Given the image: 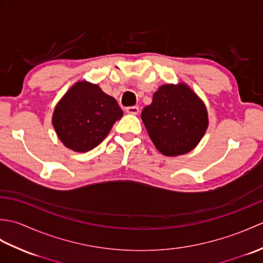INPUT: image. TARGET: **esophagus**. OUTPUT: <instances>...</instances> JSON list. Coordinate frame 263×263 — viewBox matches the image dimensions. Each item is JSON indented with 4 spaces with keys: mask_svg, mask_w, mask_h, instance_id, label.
<instances>
[{
    "mask_svg": "<svg viewBox=\"0 0 263 263\" xmlns=\"http://www.w3.org/2000/svg\"><path fill=\"white\" fill-rule=\"evenodd\" d=\"M126 113L131 115H137L139 113V107L138 106H130V107H126Z\"/></svg>",
    "mask_w": 263,
    "mask_h": 263,
    "instance_id": "34e87169",
    "label": "esophagus"
}]
</instances>
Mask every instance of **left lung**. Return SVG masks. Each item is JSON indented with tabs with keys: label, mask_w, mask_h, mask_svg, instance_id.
Returning a JSON list of instances; mask_svg holds the SVG:
<instances>
[{
	"label": "left lung",
	"mask_w": 263,
	"mask_h": 263,
	"mask_svg": "<svg viewBox=\"0 0 263 263\" xmlns=\"http://www.w3.org/2000/svg\"><path fill=\"white\" fill-rule=\"evenodd\" d=\"M141 119L155 147L168 157L191 152L209 124L202 99L184 82L160 86Z\"/></svg>",
	"instance_id": "1"
}]
</instances>
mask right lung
<instances>
[{
    "instance_id": "add662e5",
    "label": "right lung",
    "mask_w": 263,
    "mask_h": 263,
    "mask_svg": "<svg viewBox=\"0 0 263 263\" xmlns=\"http://www.w3.org/2000/svg\"><path fill=\"white\" fill-rule=\"evenodd\" d=\"M122 116L115 98L98 85L78 81L55 106L52 123L66 148L87 153L104 140Z\"/></svg>"
}]
</instances>
